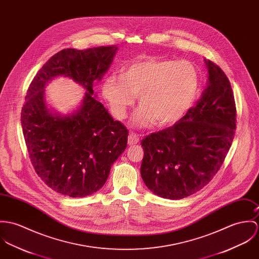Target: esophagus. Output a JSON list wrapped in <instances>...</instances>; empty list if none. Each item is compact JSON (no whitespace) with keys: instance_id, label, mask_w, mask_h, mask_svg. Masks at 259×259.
<instances>
[{"instance_id":"obj_1","label":"esophagus","mask_w":259,"mask_h":259,"mask_svg":"<svg viewBox=\"0 0 259 259\" xmlns=\"http://www.w3.org/2000/svg\"><path fill=\"white\" fill-rule=\"evenodd\" d=\"M139 142V136L138 134L134 133V132H131L128 136V144L129 145H135Z\"/></svg>"}]
</instances>
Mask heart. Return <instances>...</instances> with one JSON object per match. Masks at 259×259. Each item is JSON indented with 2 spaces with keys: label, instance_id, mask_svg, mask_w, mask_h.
Listing matches in <instances>:
<instances>
[{
  "label": "heart",
  "instance_id": "1",
  "mask_svg": "<svg viewBox=\"0 0 259 259\" xmlns=\"http://www.w3.org/2000/svg\"><path fill=\"white\" fill-rule=\"evenodd\" d=\"M119 77L107 76L102 93L113 114L122 119L136 101L142 105L133 116L135 127L177 123L192 109L200 87L196 65L188 60L151 58L126 66Z\"/></svg>",
  "mask_w": 259,
  "mask_h": 259
}]
</instances>
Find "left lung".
I'll use <instances>...</instances> for the list:
<instances>
[{
  "mask_svg": "<svg viewBox=\"0 0 259 259\" xmlns=\"http://www.w3.org/2000/svg\"><path fill=\"white\" fill-rule=\"evenodd\" d=\"M208 82L196 106L172 127L146 136L141 176L159 197L180 200L206 186L221 169L234 138L236 107L230 80L205 60Z\"/></svg>",
  "mask_w": 259,
  "mask_h": 259,
  "instance_id": "left-lung-1",
  "label": "left lung"
}]
</instances>
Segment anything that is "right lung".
Listing matches in <instances>:
<instances>
[{
  "instance_id": "add662e5",
  "label": "right lung",
  "mask_w": 259,
  "mask_h": 259,
  "mask_svg": "<svg viewBox=\"0 0 259 259\" xmlns=\"http://www.w3.org/2000/svg\"><path fill=\"white\" fill-rule=\"evenodd\" d=\"M116 50H62L42 65L28 88L21 121L29 159L37 176L63 196L81 198L101 189L127 147V128L92 96L94 80L108 69ZM57 75L87 88L82 107L72 116L52 115L45 105L43 87Z\"/></svg>"
}]
</instances>
